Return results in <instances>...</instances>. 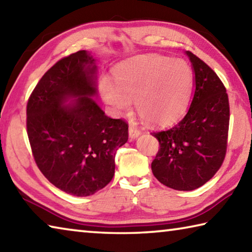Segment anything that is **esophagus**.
I'll return each instance as SVG.
<instances>
[{
  "instance_id": "esophagus-1",
  "label": "esophagus",
  "mask_w": 252,
  "mask_h": 252,
  "mask_svg": "<svg viewBox=\"0 0 252 252\" xmlns=\"http://www.w3.org/2000/svg\"><path fill=\"white\" fill-rule=\"evenodd\" d=\"M140 134H141V130L138 129V127H136V126H130V127H129V135H130L131 139L138 138Z\"/></svg>"
}]
</instances>
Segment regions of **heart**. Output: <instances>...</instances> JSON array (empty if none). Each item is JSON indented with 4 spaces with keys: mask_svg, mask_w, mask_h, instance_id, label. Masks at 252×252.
<instances>
[{
    "mask_svg": "<svg viewBox=\"0 0 252 252\" xmlns=\"http://www.w3.org/2000/svg\"><path fill=\"white\" fill-rule=\"evenodd\" d=\"M193 87V73L183 60L148 55L123 64L116 82L104 79L101 92L118 114L129 113L132 101L143 121L165 126L187 110Z\"/></svg>",
    "mask_w": 252,
    "mask_h": 252,
    "instance_id": "b5f03b06",
    "label": "heart"
}]
</instances>
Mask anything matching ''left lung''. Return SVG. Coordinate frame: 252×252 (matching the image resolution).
I'll return each instance as SVG.
<instances>
[{
  "instance_id": "left-lung-1",
  "label": "left lung",
  "mask_w": 252,
  "mask_h": 252,
  "mask_svg": "<svg viewBox=\"0 0 252 252\" xmlns=\"http://www.w3.org/2000/svg\"><path fill=\"white\" fill-rule=\"evenodd\" d=\"M195 90L190 108L177 125L155 131L159 151L151 169L162 185L190 191L203 186L223 163L228 146L229 99L222 81L207 63L187 51Z\"/></svg>"
}]
</instances>
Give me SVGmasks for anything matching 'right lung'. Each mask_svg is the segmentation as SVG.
Returning <instances> with one entry per match:
<instances>
[{
    "label": "right lung",
    "instance_id": "add662e5",
    "mask_svg": "<svg viewBox=\"0 0 252 252\" xmlns=\"http://www.w3.org/2000/svg\"><path fill=\"white\" fill-rule=\"evenodd\" d=\"M96 66L87 51L72 53L45 72L27 104V132L34 161L64 192L87 197L114 176L117 150L127 141V123L111 119L95 95ZM79 97L64 106L69 97Z\"/></svg>",
    "mask_w": 252,
    "mask_h": 252
}]
</instances>
